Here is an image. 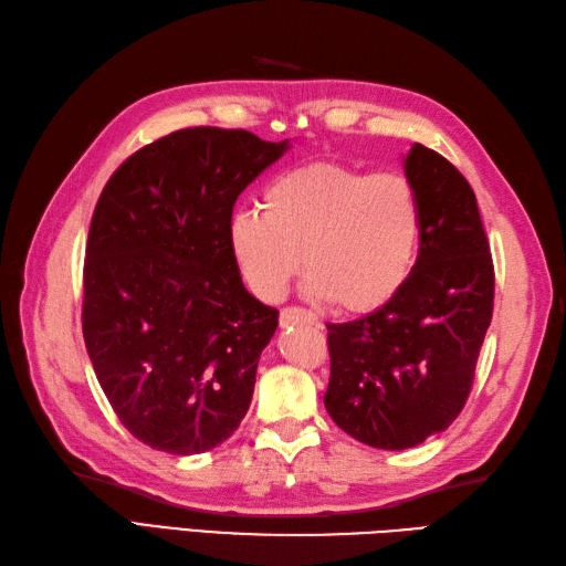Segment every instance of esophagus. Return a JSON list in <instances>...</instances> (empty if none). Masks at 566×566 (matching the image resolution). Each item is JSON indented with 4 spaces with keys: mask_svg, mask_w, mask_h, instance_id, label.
<instances>
[{
    "mask_svg": "<svg viewBox=\"0 0 566 566\" xmlns=\"http://www.w3.org/2000/svg\"><path fill=\"white\" fill-rule=\"evenodd\" d=\"M296 323H308V325H318V318L306 308H298V306H289V308H282L280 313V325L286 327V325H296Z\"/></svg>",
    "mask_w": 566,
    "mask_h": 566,
    "instance_id": "obj_1",
    "label": "esophagus"
}]
</instances>
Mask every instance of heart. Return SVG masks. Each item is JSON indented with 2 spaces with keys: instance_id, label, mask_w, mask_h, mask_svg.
Returning <instances> with one entry per match:
<instances>
[{
  "instance_id": "heart-1",
  "label": "heart",
  "mask_w": 566,
  "mask_h": 566,
  "mask_svg": "<svg viewBox=\"0 0 566 566\" xmlns=\"http://www.w3.org/2000/svg\"><path fill=\"white\" fill-rule=\"evenodd\" d=\"M422 229V202L405 176L315 161L274 178L262 212L233 217L231 251L260 298L280 301L306 265L311 296L374 313L410 282Z\"/></svg>"
}]
</instances>
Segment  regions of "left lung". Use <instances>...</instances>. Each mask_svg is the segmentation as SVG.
Segmentation results:
<instances>
[{"label":"left lung","mask_w":566,"mask_h":566,"mask_svg":"<svg viewBox=\"0 0 566 566\" xmlns=\"http://www.w3.org/2000/svg\"><path fill=\"white\" fill-rule=\"evenodd\" d=\"M405 176L424 221L410 282L359 321L327 323L325 410L384 451L412 449L461 415L494 306V265L470 182L422 144L405 156Z\"/></svg>","instance_id":"left-lung-1"}]
</instances>
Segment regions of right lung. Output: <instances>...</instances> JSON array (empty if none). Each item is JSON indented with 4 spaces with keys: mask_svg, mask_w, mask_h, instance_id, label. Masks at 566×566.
<instances>
[{
    "mask_svg": "<svg viewBox=\"0 0 566 566\" xmlns=\"http://www.w3.org/2000/svg\"><path fill=\"white\" fill-rule=\"evenodd\" d=\"M286 149L245 129H178L129 156L98 197L84 343L117 419L156 451L214 449L251 407L280 311L243 286L231 214Z\"/></svg>",
    "mask_w": 566,
    "mask_h": 566,
    "instance_id": "add662e5",
    "label": "right lung"
}]
</instances>
